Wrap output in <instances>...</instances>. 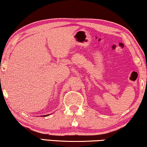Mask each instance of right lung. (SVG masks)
Instances as JSON below:
<instances>
[{"instance_id": "1", "label": "right lung", "mask_w": 147, "mask_h": 147, "mask_svg": "<svg viewBox=\"0 0 147 147\" xmlns=\"http://www.w3.org/2000/svg\"><path fill=\"white\" fill-rule=\"evenodd\" d=\"M45 116H46V117H47V115H44V116H43V117H45Z\"/></svg>"}]
</instances>
